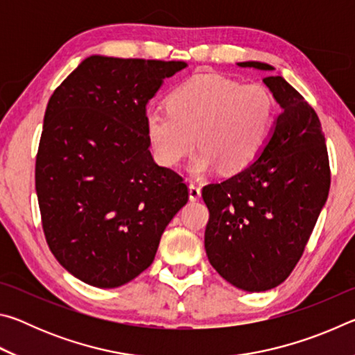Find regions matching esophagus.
Returning a JSON list of instances; mask_svg holds the SVG:
<instances>
[{
  "instance_id": "1",
  "label": "esophagus",
  "mask_w": 355,
  "mask_h": 355,
  "mask_svg": "<svg viewBox=\"0 0 355 355\" xmlns=\"http://www.w3.org/2000/svg\"><path fill=\"white\" fill-rule=\"evenodd\" d=\"M188 188H189V200H191V202L199 200V199H200V196H202V191H200L199 186H197L196 183L189 182Z\"/></svg>"
}]
</instances>
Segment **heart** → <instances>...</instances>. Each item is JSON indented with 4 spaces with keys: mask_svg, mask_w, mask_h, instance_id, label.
Listing matches in <instances>:
<instances>
[{
    "mask_svg": "<svg viewBox=\"0 0 355 355\" xmlns=\"http://www.w3.org/2000/svg\"><path fill=\"white\" fill-rule=\"evenodd\" d=\"M169 110H152L146 128L161 164L182 163L200 144L191 163L196 175L222 164L236 172L254 163L266 146L275 120V101L268 87L241 84L218 73H196L167 100Z\"/></svg>",
    "mask_w": 355,
    "mask_h": 355,
    "instance_id": "1",
    "label": "heart"
}]
</instances>
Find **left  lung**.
Here are the masks:
<instances>
[{
    "label": "left lung",
    "instance_id": "obj_1",
    "mask_svg": "<svg viewBox=\"0 0 355 355\" xmlns=\"http://www.w3.org/2000/svg\"><path fill=\"white\" fill-rule=\"evenodd\" d=\"M236 65L275 70L258 61ZM263 83L282 107L266 146L254 163L202 191L209 209L208 260L228 284L249 293L271 290L291 274L330 188L326 139L313 107L280 75Z\"/></svg>",
    "mask_w": 355,
    "mask_h": 355
}]
</instances>
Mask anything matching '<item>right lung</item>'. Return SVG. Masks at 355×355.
Here are the masks:
<instances>
[{
	"mask_svg": "<svg viewBox=\"0 0 355 355\" xmlns=\"http://www.w3.org/2000/svg\"><path fill=\"white\" fill-rule=\"evenodd\" d=\"M183 61L92 55L46 105L35 191L46 243L87 285L117 288L153 263L186 202L183 178L150 153L147 105Z\"/></svg>",
	"mask_w": 355,
	"mask_h": 355,
	"instance_id": "1",
	"label": "right lung"
}]
</instances>
